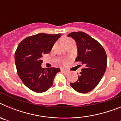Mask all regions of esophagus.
<instances>
[{"instance_id": "obj_1", "label": "esophagus", "mask_w": 121, "mask_h": 121, "mask_svg": "<svg viewBox=\"0 0 121 121\" xmlns=\"http://www.w3.org/2000/svg\"><path fill=\"white\" fill-rule=\"evenodd\" d=\"M61 71H64V72H65V71H67V70H66V69H64V68H61Z\"/></svg>"}]
</instances>
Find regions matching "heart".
<instances>
[{
    "label": "heart",
    "instance_id": "obj_1",
    "mask_svg": "<svg viewBox=\"0 0 121 121\" xmlns=\"http://www.w3.org/2000/svg\"><path fill=\"white\" fill-rule=\"evenodd\" d=\"M71 40H72L71 39H69V38H67V39H64V42H65V43H67V42L71 41Z\"/></svg>",
    "mask_w": 121,
    "mask_h": 121
}]
</instances>
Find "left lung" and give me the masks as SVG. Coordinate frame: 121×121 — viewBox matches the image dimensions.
<instances>
[{
	"mask_svg": "<svg viewBox=\"0 0 121 121\" xmlns=\"http://www.w3.org/2000/svg\"><path fill=\"white\" fill-rule=\"evenodd\" d=\"M68 36L76 42L78 56L76 61L81 62L84 65L78 81L70 83V85L78 92L86 93L98 85L105 72L106 53L97 40L84 32H73Z\"/></svg>",
	"mask_w": 121,
	"mask_h": 121,
	"instance_id": "1",
	"label": "left lung"
}]
</instances>
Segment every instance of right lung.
<instances>
[{
	"mask_svg": "<svg viewBox=\"0 0 121 121\" xmlns=\"http://www.w3.org/2000/svg\"><path fill=\"white\" fill-rule=\"evenodd\" d=\"M60 34L39 33L26 37L17 47L14 55L19 77L29 89L36 93L47 91L59 68H42L43 54L49 53Z\"/></svg>",
	"mask_w": 121,
	"mask_h": 121,
	"instance_id": "1",
	"label": "right lung"
}]
</instances>
